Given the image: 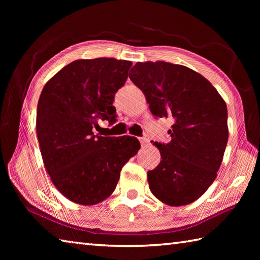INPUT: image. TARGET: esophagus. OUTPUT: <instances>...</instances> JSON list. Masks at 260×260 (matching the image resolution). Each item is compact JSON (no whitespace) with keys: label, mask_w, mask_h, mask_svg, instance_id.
I'll use <instances>...</instances> for the list:
<instances>
[{"label":"esophagus","mask_w":260,"mask_h":260,"mask_svg":"<svg viewBox=\"0 0 260 260\" xmlns=\"http://www.w3.org/2000/svg\"><path fill=\"white\" fill-rule=\"evenodd\" d=\"M139 140H140L141 146H142V147H147L148 144H149V140H148L147 138H141V139H139Z\"/></svg>","instance_id":"1"}]
</instances>
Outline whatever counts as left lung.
Returning a JSON list of instances; mask_svg holds the SVG:
<instances>
[{
	"label": "left lung",
	"mask_w": 260,
	"mask_h": 260,
	"mask_svg": "<svg viewBox=\"0 0 260 260\" xmlns=\"http://www.w3.org/2000/svg\"><path fill=\"white\" fill-rule=\"evenodd\" d=\"M129 79L153 116L171 118L170 142L153 143L161 160L148 171L150 191L170 206L199 200L217 178L228 140L227 107L208 79L183 65L136 63Z\"/></svg>",
	"instance_id": "8db88e82"
}]
</instances>
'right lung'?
I'll list each match as a JSON object with an SVG mask.
<instances>
[{
    "mask_svg": "<svg viewBox=\"0 0 260 260\" xmlns=\"http://www.w3.org/2000/svg\"><path fill=\"white\" fill-rule=\"evenodd\" d=\"M129 60L78 59L48 80L37 110V135L46 171L58 191L80 205L111 195L120 171L135 156L134 136L94 135L98 119L116 121L114 94L128 77Z\"/></svg>",
    "mask_w": 260,
    "mask_h": 260,
    "instance_id": "1",
    "label": "right lung"
}]
</instances>
